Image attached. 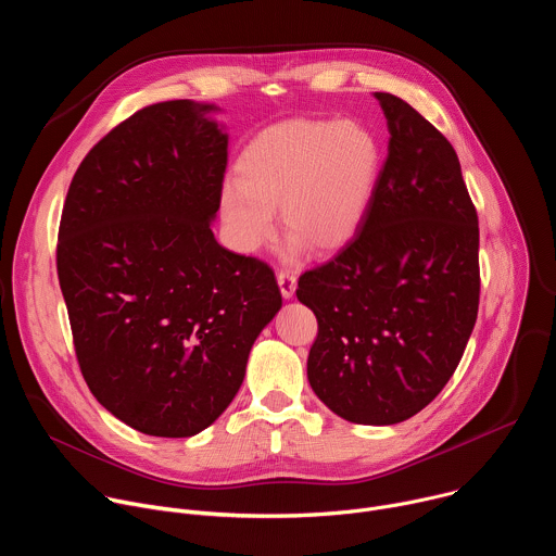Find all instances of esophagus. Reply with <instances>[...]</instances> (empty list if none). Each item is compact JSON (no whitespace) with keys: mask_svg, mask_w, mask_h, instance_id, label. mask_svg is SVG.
<instances>
[{"mask_svg":"<svg viewBox=\"0 0 556 556\" xmlns=\"http://www.w3.org/2000/svg\"><path fill=\"white\" fill-rule=\"evenodd\" d=\"M277 283H279V290H281L283 299H290L296 290V275L292 270H279L277 273Z\"/></svg>","mask_w":556,"mask_h":556,"instance_id":"34e87169","label":"esophagus"}]
</instances>
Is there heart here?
I'll return each mask as SVG.
<instances>
[{
    "mask_svg": "<svg viewBox=\"0 0 556 556\" xmlns=\"http://www.w3.org/2000/svg\"><path fill=\"white\" fill-rule=\"evenodd\" d=\"M382 167L374 131L356 121H286L260 131L222 187L219 213L237 251L275 235V208L292 235L290 255L343 249L361 228Z\"/></svg>",
    "mask_w": 556,
    "mask_h": 556,
    "instance_id": "b5f03b06",
    "label": "heart"
}]
</instances>
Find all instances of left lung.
<instances>
[{
  "mask_svg": "<svg viewBox=\"0 0 556 556\" xmlns=\"http://www.w3.org/2000/svg\"><path fill=\"white\" fill-rule=\"evenodd\" d=\"M389 153L341 253L299 277L319 324L307 380L341 418L395 425L453 376L480 307L478 211L453 144L407 101L374 94Z\"/></svg>",
  "mask_w": 556,
  "mask_h": 556,
  "instance_id": "1",
  "label": "left lung"
}]
</instances>
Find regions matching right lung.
Segmentation results:
<instances>
[{"instance_id": "add662e5", "label": "right lung", "mask_w": 556, "mask_h": 556, "mask_svg": "<svg viewBox=\"0 0 556 556\" xmlns=\"http://www.w3.org/2000/svg\"><path fill=\"white\" fill-rule=\"evenodd\" d=\"M213 110L182 99L125 118L78 165L59 224L78 367L112 416L155 438L219 418L281 307L273 268L213 237L228 163Z\"/></svg>"}]
</instances>
